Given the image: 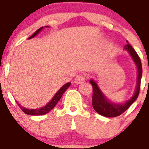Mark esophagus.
I'll return each mask as SVG.
<instances>
[{"label":"esophagus","instance_id":"1","mask_svg":"<svg viewBox=\"0 0 149 149\" xmlns=\"http://www.w3.org/2000/svg\"><path fill=\"white\" fill-rule=\"evenodd\" d=\"M85 81V76L84 74L77 75L74 79V82L76 84H81Z\"/></svg>","mask_w":149,"mask_h":149}]
</instances>
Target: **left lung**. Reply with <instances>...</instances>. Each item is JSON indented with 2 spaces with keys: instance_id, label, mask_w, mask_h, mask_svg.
Here are the masks:
<instances>
[{
  "instance_id": "obj_1",
  "label": "left lung",
  "mask_w": 149,
  "mask_h": 149,
  "mask_svg": "<svg viewBox=\"0 0 149 149\" xmlns=\"http://www.w3.org/2000/svg\"><path fill=\"white\" fill-rule=\"evenodd\" d=\"M125 49L129 52V54L131 55L132 58L135 62L136 68H137V82H136V90H135L134 94L132 95V97L129 100H127L125 103L120 104L111 102L102 93V92L100 91L97 83L93 80L90 81L91 84L93 86V99H92L93 107L97 113H99L100 115L104 116L115 117V116L121 115L123 112H125L129 107L131 106L132 104L137 99L138 96H139L141 77H142V65H141V59L139 57L136 52L134 50V49L129 44L125 46Z\"/></svg>"
}]
</instances>
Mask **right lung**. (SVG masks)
Wrapping results in <instances>:
<instances>
[{
	"instance_id": "right-lung-1",
	"label": "right lung",
	"mask_w": 149,
	"mask_h": 149,
	"mask_svg": "<svg viewBox=\"0 0 149 149\" xmlns=\"http://www.w3.org/2000/svg\"><path fill=\"white\" fill-rule=\"evenodd\" d=\"M43 27L40 28L39 29H37L35 33H34L30 37H29V39H31V38H33V37H36L37 34L39 33L40 30H42ZM70 84L71 83L70 82H68L67 84H65V85H63L60 89L58 90V92L55 94V96L52 97V99L50 101H49V103L46 104L45 106L42 107V108H40V109H25L24 107L21 106L19 104V106L21 107V110L23 111V112L25 113V114H28V115H33V116H39V115H45L46 113H48L49 112H50L51 110L56 106V104H57L59 100H61V98L62 95L64 94L65 91L67 90V88H68L69 86H70Z\"/></svg>"
}]
</instances>
